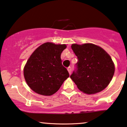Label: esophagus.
Returning a JSON list of instances; mask_svg holds the SVG:
<instances>
[{
    "mask_svg": "<svg viewBox=\"0 0 127 127\" xmlns=\"http://www.w3.org/2000/svg\"><path fill=\"white\" fill-rule=\"evenodd\" d=\"M67 70H68L69 74H71V67H68V68H67Z\"/></svg>",
    "mask_w": 127,
    "mask_h": 127,
    "instance_id": "1",
    "label": "esophagus"
}]
</instances>
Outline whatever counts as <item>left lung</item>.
I'll return each mask as SVG.
<instances>
[{
    "label": "left lung",
    "mask_w": 127,
    "mask_h": 127,
    "mask_svg": "<svg viewBox=\"0 0 127 127\" xmlns=\"http://www.w3.org/2000/svg\"><path fill=\"white\" fill-rule=\"evenodd\" d=\"M71 48L78 60L70 78L78 88L87 94H96L105 89L115 71L109 54L92 43L72 44Z\"/></svg>",
    "instance_id": "8db88e82"
}]
</instances>
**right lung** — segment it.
Here are the masks:
<instances>
[{
  "mask_svg": "<svg viewBox=\"0 0 127 127\" xmlns=\"http://www.w3.org/2000/svg\"><path fill=\"white\" fill-rule=\"evenodd\" d=\"M66 47L64 44L46 42L33 52L24 68L25 81L33 91L42 95H52L69 77L60 57Z\"/></svg>",
  "mask_w": 127,
  "mask_h": 127,
  "instance_id": "1",
  "label": "right lung"
}]
</instances>
